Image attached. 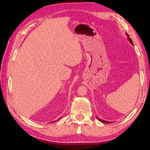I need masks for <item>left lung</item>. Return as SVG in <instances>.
Here are the masks:
<instances>
[{"label":"left lung","instance_id":"8db88e82","mask_svg":"<svg viewBox=\"0 0 150 150\" xmlns=\"http://www.w3.org/2000/svg\"><path fill=\"white\" fill-rule=\"evenodd\" d=\"M127 36H128V40H129V41H130V42L131 43V44H132V45H134L133 44V42H132V39L130 38V36H129V35H128V34H127ZM97 119H98V120H99V121H100V122H104V123H111L110 122H108V121H106V120H101V119H99V118H97Z\"/></svg>","mask_w":150,"mask_h":150}]
</instances>
